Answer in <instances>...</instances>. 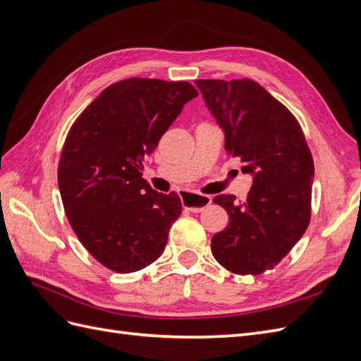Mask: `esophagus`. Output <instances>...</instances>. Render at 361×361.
I'll return each instance as SVG.
<instances>
[{
    "label": "esophagus",
    "instance_id": "34e87169",
    "mask_svg": "<svg viewBox=\"0 0 361 361\" xmlns=\"http://www.w3.org/2000/svg\"><path fill=\"white\" fill-rule=\"evenodd\" d=\"M182 203H183L185 209L197 214V212H202L204 207H207L212 203V197H211V195H203V194L183 191L182 192Z\"/></svg>",
    "mask_w": 361,
    "mask_h": 361
}]
</instances>
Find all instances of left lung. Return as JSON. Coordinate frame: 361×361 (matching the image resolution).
I'll return each mask as SVG.
<instances>
[{
  "label": "left lung",
  "mask_w": 361,
  "mask_h": 361,
  "mask_svg": "<svg viewBox=\"0 0 361 361\" xmlns=\"http://www.w3.org/2000/svg\"><path fill=\"white\" fill-rule=\"evenodd\" d=\"M207 110L224 133V147L244 164L253 185L245 202L220 194L214 203L228 226L214 235L218 264L235 274L274 268L310 220L313 158L297 118L253 80H197Z\"/></svg>",
  "instance_id": "8db88e82"
}]
</instances>
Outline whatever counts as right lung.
Segmentation results:
<instances>
[{"mask_svg": "<svg viewBox=\"0 0 361 361\" xmlns=\"http://www.w3.org/2000/svg\"><path fill=\"white\" fill-rule=\"evenodd\" d=\"M197 94L187 81L123 80L106 87L69 130L59 164L64 212L81 244L111 271L143 269L167 245L180 199L155 191L141 170Z\"/></svg>", "mask_w": 361, "mask_h": 361, "instance_id": "add662e5", "label": "right lung"}]
</instances>
